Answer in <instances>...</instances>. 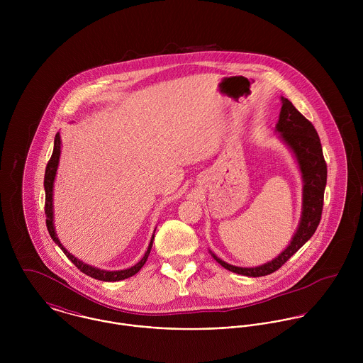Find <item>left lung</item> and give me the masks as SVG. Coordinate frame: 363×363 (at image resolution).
<instances>
[{
    "instance_id": "1",
    "label": "left lung",
    "mask_w": 363,
    "mask_h": 363,
    "mask_svg": "<svg viewBox=\"0 0 363 363\" xmlns=\"http://www.w3.org/2000/svg\"><path fill=\"white\" fill-rule=\"evenodd\" d=\"M281 111L275 125L279 140L289 148L296 159L302 176V213L296 232L289 245L275 259L257 267H238L219 259L211 250V256L223 268L245 275V277H264L281 268L314 235L323 211L324 190L327 183V164L323 156L320 138L311 121L302 113L281 96Z\"/></svg>"
}]
</instances>
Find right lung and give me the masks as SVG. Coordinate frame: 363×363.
<instances>
[{
  "mask_svg": "<svg viewBox=\"0 0 363 363\" xmlns=\"http://www.w3.org/2000/svg\"><path fill=\"white\" fill-rule=\"evenodd\" d=\"M60 155H61V137H60V133L55 134V138H54V150H52V155L46 166V173H45V191H46V206H45V212H46V225H48V229H49V233L52 236L54 243L64 252V255L71 259L84 274L95 278V279H99V281H104V282H116V281H121V279H125V278H130L133 275H135L143 267L144 264L147 262L148 256L151 253V249H152V243H154V239H155V232L151 238V242H150V246L144 255V257L140 259L135 265L130 267V268H125V269H118V271H107V269H101V268H96V267H92L84 261H81L79 259H77L75 256H72L60 242V239L57 238V233H55V228H54V209H52V189H54V180H55V174H57V169H58V162H60Z\"/></svg>",
  "mask_w": 363,
  "mask_h": 363,
  "instance_id": "obj_1",
  "label": "right lung"
}]
</instances>
